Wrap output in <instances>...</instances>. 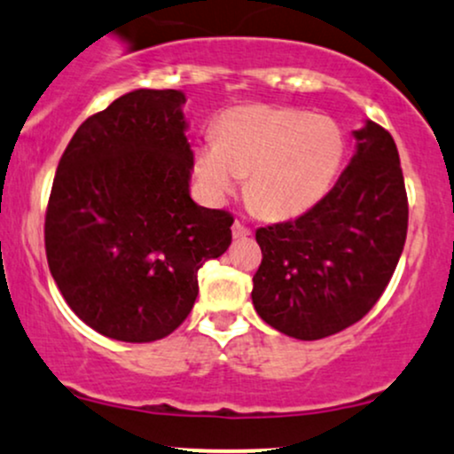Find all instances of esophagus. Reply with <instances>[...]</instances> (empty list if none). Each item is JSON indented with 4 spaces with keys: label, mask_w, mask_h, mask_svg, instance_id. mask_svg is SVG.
Returning a JSON list of instances; mask_svg holds the SVG:
<instances>
[{
    "label": "esophagus",
    "mask_w": 454,
    "mask_h": 454,
    "mask_svg": "<svg viewBox=\"0 0 454 454\" xmlns=\"http://www.w3.org/2000/svg\"><path fill=\"white\" fill-rule=\"evenodd\" d=\"M233 238H238V240H240V238H248L251 236V227H247L244 225V223H240V221H236L233 223Z\"/></svg>",
    "instance_id": "obj_1"
}]
</instances>
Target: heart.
<instances>
[{
  "label": "heart",
  "mask_w": 454,
  "mask_h": 454,
  "mask_svg": "<svg viewBox=\"0 0 454 454\" xmlns=\"http://www.w3.org/2000/svg\"><path fill=\"white\" fill-rule=\"evenodd\" d=\"M216 144L197 152V173L212 200L247 177V200L257 212L283 218L309 210L333 186L345 154V135L330 117L307 111L244 105L218 120Z\"/></svg>",
  "instance_id": "obj_1"
}]
</instances>
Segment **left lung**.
I'll use <instances>...</instances> for the list:
<instances>
[{"label": "left lung", "instance_id": "8db88e82", "mask_svg": "<svg viewBox=\"0 0 454 454\" xmlns=\"http://www.w3.org/2000/svg\"><path fill=\"white\" fill-rule=\"evenodd\" d=\"M354 137L356 156L322 200L254 233V310L287 337L317 340L360 322L403 253L410 210L395 139L375 121Z\"/></svg>", "mask_w": 454, "mask_h": 454}]
</instances>
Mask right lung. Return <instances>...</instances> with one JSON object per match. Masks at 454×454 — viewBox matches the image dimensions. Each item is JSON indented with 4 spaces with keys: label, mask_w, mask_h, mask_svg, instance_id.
Segmentation results:
<instances>
[{
    "label": "right lung",
    "mask_w": 454,
    "mask_h": 454,
    "mask_svg": "<svg viewBox=\"0 0 454 454\" xmlns=\"http://www.w3.org/2000/svg\"><path fill=\"white\" fill-rule=\"evenodd\" d=\"M184 94L135 90L76 129L44 216L49 270L90 328L126 343L171 334L200 294L197 272L231 244L233 216L188 192Z\"/></svg>",
    "instance_id": "add662e5"
}]
</instances>
